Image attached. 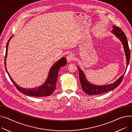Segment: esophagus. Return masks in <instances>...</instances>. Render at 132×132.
Here are the masks:
<instances>
[{"mask_svg":"<svg viewBox=\"0 0 132 132\" xmlns=\"http://www.w3.org/2000/svg\"><path fill=\"white\" fill-rule=\"evenodd\" d=\"M74 59V55L73 54H69L67 57V60L68 62H71L73 61Z\"/></svg>","mask_w":132,"mask_h":132,"instance_id":"34e87169","label":"esophagus"}]
</instances>
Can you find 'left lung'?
<instances>
[{
	"mask_svg": "<svg viewBox=\"0 0 132 132\" xmlns=\"http://www.w3.org/2000/svg\"><path fill=\"white\" fill-rule=\"evenodd\" d=\"M113 29L112 30V32L114 35H115L121 41L124 47V50L125 51V54L126 59V70L129 62V59H130V50L129 48L127 38L125 36V34L120 28L118 27L115 25L113 26ZM77 67L79 70V80L80 82L81 88L84 92L89 95H96L101 94L102 93H104L109 91L113 90L114 89L116 88L117 87L119 86V85L120 84L121 82H122L123 78L124 77V75L126 72V70H125L124 75L119 77L113 84H109V85H106L100 86V85H95L94 84H92L89 82L87 80L85 77V75L84 73H83V71L81 70V69H80L78 66H77Z\"/></svg>",
	"mask_w": 132,
	"mask_h": 132,
	"instance_id": "8db88e82",
	"label": "left lung"
}]
</instances>
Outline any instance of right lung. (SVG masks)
<instances>
[{"label":"right lung","instance_id":"1","mask_svg":"<svg viewBox=\"0 0 132 132\" xmlns=\"http://www.w3.org/2000/svg\"><path fill=\"white\" fill-rule=\"evenodd\" d=\"M13 36L10 37L9 39L8 40L7 45H6V54H5V66L7 73L10 79V80L13 82L15 87L22 94L28 95V96H32L35 97H44L47 96H50L52 95L54 91L56 89V82L57 80V77L58 75V71L62 67L66 65L67 61L65 57H63L58 61L50 69L49 71L48 76L46 80V81L44 83L42 86L36 87L34 88H23L20 87L11 78L9 74L8 73V71L6 68V59L7 56V50L8 44L11 39L13 37Z\"/></svg>","mask_w":132,"mask_h":132}]
</instances>
